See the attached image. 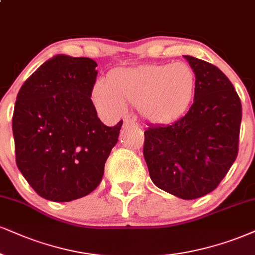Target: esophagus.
<instances>
[{
	"label": "esophagus",
	"mask_w": 255,
	"mask_h": 255,
	"mask_svg": "<svg viewBox=\"0 0 255 255\" xmlns=\"http://www.w3.org/2000/svg\"><path fill=\"white\" fill-rule=\"evenodd\" d=\"M123 127L124 128H137V124L133 121H131V119L125 118L124 122H123Z\"/></svg>",
	"instance_id": "34e87169"
}]
</instances>
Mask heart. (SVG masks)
<instances>
[{"label": "heart", "mask_w": 255, "mask_h": 255, "mask_svg": "<svg viewBox=\"0 0 255 255\" xmlns=\"http://www.w3.org/2000/svg\"><path fill=\"white\" fill-rule=\"evenodd\" d=\"M196 86V73L185 62L150 64L111 71L106 81L94 83L91 98L105 117H121L136 105L147 123L166 125L188 112Z\"/></svg>", "instance_id": "b5f03b06"}]
</instances>
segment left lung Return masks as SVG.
Instances as JSON below:
<instances>
[{"label":"left lung","mask_w":255,"mask_h":255,"mask_svg":"<svg viewBox=\"0 0 255 255\" xmlns=\"http://www.w3.org/2000/svg\"><path fill=\"white\" fill-rule=\"evenodd\" d=\"M196 73L194 103L183 117L144 132V158L156 187L183 200L209 194L238 156L243 109L233 84L214 65L184 55Z\"/></svg>","instance_id":"8db88e82"}]
</instances>
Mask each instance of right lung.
Wrapping results in <instances>:
<instances>
[{
    "label": "right lung",
    "mask_w": 255,
    "mask_h": 255,
    "mask_svg": "<svg viewBox=\"0 0 255 255\" xmlns=\"http://www.w3.org/2000/svg\"><path fill=\"white\" fill-rule=\"evenodd\" d=\"M90 58L58 54L22 85L12 115L18 170L37 195L54 202L98 187L123 121L104 125L91 92L98 71Z\"/></svg>",
    "instance_id": "obj_1"
}]
</instances>
